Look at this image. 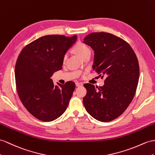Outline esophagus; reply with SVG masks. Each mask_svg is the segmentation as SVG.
<instances>
[{
  "label": "esophagus",
  "instance_id": "34e87169",
  "mask_svg": "<svg viewBox=\"0 0 155 155\" xmlns=\"http://www.w3.org/2000/svg\"><path fill=\"white\" fill-rule=\"evenodd\" d=\"M75 84H76V86L77 87H80V86H82L83 84H82V83H81V82H77L76 83H75Z\"/></svg>",
  "mask_w": 155,
  "mask_h": 155
}]
</instances>
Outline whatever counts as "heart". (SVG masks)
Listing matches in <instances>:
<instances>
[{"instance_id":"obj_1","label":"heart","mask_w":155,"mask_h":155,"mask_svg":"<svg viewBox=\"0 0 155 155\" xmlns=\"http://www.w3.org/2000/svg\"><path fill=\"white\" fill-rule=\"evenodd\" d=\"M74 50L75 51V53L82 59L84 58L85 55L91 54V50L90 49V48L82 42H78L77 45H75L74 48ZM65 58L66 56L64 57V59H65Z\"/></svg>"}]
</instances>
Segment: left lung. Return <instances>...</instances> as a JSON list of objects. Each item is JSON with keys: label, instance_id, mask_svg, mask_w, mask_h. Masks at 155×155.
Segmentation results:
<instances>
[{"label": "left lung", "instance_id": "obj_1", "mask_svg": "<svg viewBox=\"0 0 155 155\" xmlns=\"http://www.w3.org/2000/svg\"><path fill=\"white\" fill-rule=\"evenodd\" d=\"M84 43L94 51L93 69L105 80L103 86L84 84L87 93L83 104L96 120L111 121L124 112L136 94L140 77L137 56L128 42L109 33H90Z\"/></svg>", "mask_w": 155, "mask_h": 155}]
</instances>
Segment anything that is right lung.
Segmentation results:
<instances>
[{"label":"right lung","mask_w":155,"mask_h":155,"mask_svg":"<svg viewBox=\"0 0 155 155\" xmlns=\"http://www.w3.org/2000/svg\"><path fill=\"white\" fill-rule=\"evenodd\" d=\"M77 35H46L23 48L15 67L16 89L26 109L38 120L50 122L65 111L74 82L54 85L50 77L62 69L63 59Z\"/></svg>","instance_id":"obj_1"}]
</instances>
